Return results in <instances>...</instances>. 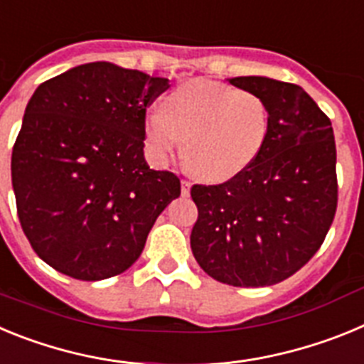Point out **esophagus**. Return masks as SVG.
Segmentation results:
<instances>
[{
    "mask_svg": "<svg viewBox=\"0 0 364 364\" xmlns=\"http://www.w3.org/2000/svg\"><path fill=\"white\" fill-rule=\"evenodd\" d=\"M182 197H188L189 195V189H191V184H189L188 180H182Z\"/></svg>",
    "mask_w": 364,
    "mask_h": 364,
    "instance_id": "34e87169",
    "label": "esophagus"
}]
</instances>
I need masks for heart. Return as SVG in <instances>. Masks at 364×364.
Masks as SVG:
<instances>
[{
	"label": "heart",
	"mask_w": 364,
	"mask_h": 364,
	"mask_svg": "<svg viewBox=\"0 0 364 364\" xmlns=\"http://www.w3.org/2000/svg\"><path fill=\"white\" fill-rule=\"evenodd\" d=\"M269 134V109L260 96L220 82L193 80L176 87L164 111L144 125L151 159L166 164L184 142V162L208 182H224L252 166Z\"/></svg>",
	"instance_id": "heart-1"
}]
</instances>
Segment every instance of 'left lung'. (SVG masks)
I'll list each match as a JSON object with an SVG mask.
<instances>
[{
	"instance_id": "1",
	"label": "left lung",
	"mask_w": 364,
	"mask_h": 364,
	"mask_svg": "<svg viewBox=\"0 0 364 364\" xmlns=\"http://www.w3.org/2000/svg\"><path fill=\"white\" fill-rule=\"evenodd\" d=\"M231 85L269 109L260 154L224 184L191 188L198 218L193 255L215 281L240 288L291 277L323 244L337 210L336 140L330 118L295 83L239 76Z\"/></svg>"
}]
</instances>
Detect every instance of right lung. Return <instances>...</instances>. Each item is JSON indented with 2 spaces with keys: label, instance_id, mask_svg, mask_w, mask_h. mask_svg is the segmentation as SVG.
<instances>
[{
  "label": "right lung",
  "instance_id": "right-lung-1",
  "mask_svg": "<svg viewBox=\"0 0 364 364\" xmlns=\"http://www.w3.org/2000/svg\"><path fill=\"white\" fill-rule=\"evenodd\" d=\"M167 78L109 62L38 87L12 149L18 217L56 272L102 281L133 266L154 220L180 197L178 176L144 159L146 111Z\"/></svg>",
  "mask_w": 364,
  "mask_h": 364
}]
</instances>
